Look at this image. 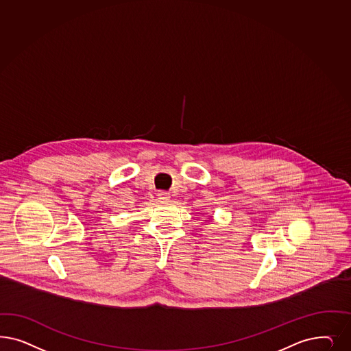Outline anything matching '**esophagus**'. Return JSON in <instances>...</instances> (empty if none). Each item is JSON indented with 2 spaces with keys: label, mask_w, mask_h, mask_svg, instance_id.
Masks as SVG:
<instances>
[{
  "label": "esophagus",
  "mask_w": 351,
  "mask_h": 351,
  "mask_svg": "<svg viewBox=\"0 0 351 351\" xmlns=\"http://www.w3.org/2000/svg\"><path fill=\"white\" fill-rule=\"evenodd\" d=\"M158 197L161 202H167V200H169V193H165V191H160L158 193Z\"/></svg>",
  "instance_id": "esophagus-1"
}]
</instances>
